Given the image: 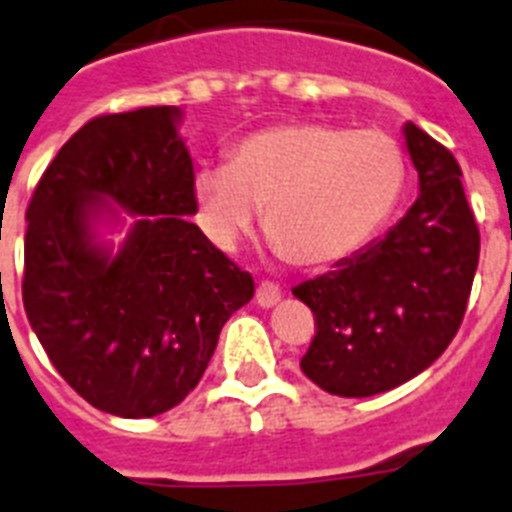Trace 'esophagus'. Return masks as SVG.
Segmentation results:
<instances>
[{
	"label": "esophagus",
	"instance_id": "obj_1",
	"mask_svg": "<svg viewBox=\"0 0 512 512\" xmlns=\"http://www.w3.org/2000/svg\"><path fill=\"white\" fill-rule=\"evenodd\" d=\"M257 304L262 306V309H270V306H275L278 301H281V288L275 286V283H268L262 281L260 286H257Z\"/></svg>",
	"mask_w": 512,
	"mask_h": 512
}]
</instances>
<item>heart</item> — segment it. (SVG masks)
<instances>
[{
	"instance_id": "1",
	"label": "heart",
	"mask_w": 512,
	"mask_h": 512,
	"mask_svg": "<svg viewBox=\"0 0 512 512\" xmlns=\"http://www.w3.org/2000/svg\"><path fill=\"white\" fill-rule=\"evenodd\" d=\"M404 188V159L381 131L286 123L244 139L224 167L195 172L198 219L221 250L262 226L301 268L350 260L384 226Z\"/></svg>"
}]
</instances>
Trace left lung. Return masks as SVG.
<instances>
[{"mask_svg": "<svg viewBox=\"0 0 512 512\" xmlns=\"http://www.w3.org/2000/svg\"><path fill=\"white\" fill-rule=\"evenodd\" d=\"M404 139L420 195L384 239L293 288L314 311L301 371L337 397L415 379L459 332L479 262V226L451 151L417 128Z\"/></svg>", "mask_w": 512, "mask_h": 512, "instance_id": "left-lung-1", "label": "left lung"}]
</instances>
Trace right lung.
I'll return each mask as SVG.
<instances>
[{
  "mask_svg": "<svg viewBox=\"0 0 512 512\" xmlns=\"http://www.w3.org/2000/svg\"><path fill=\"white\" fill-rule=\"evenodd\" d=\"M180 110L97 115L48 164L30 198L22 304L66 384L118 417H154L198 386L226 319L255 281L188 216L198 211ZM137 216L118 256L94 219Z\"/></svg>",
  "mask_w": 512,
  "mask_h": 512,
  "instance_id": "right-lung-1",
  "label": "right lung"
}]
</instances>
